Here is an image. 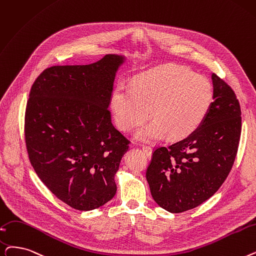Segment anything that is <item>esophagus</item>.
I'll list each match as a JSON object with an SVG mask.
<instances>
[{"mask_svg": "<svg viewBox=\"0 0 256 256\" xmlns=\"http://www.w3.org/2000/svg\"><path fill=\"white\" fill-rule=\"evenodd\" d=\"M142 150H143L144 154L148 156V157H150V156H152V148L150 146H142Z\"/></svg>", "mask_w": 256, "mask_h": 256, "instance_id": "obj_1", "label": "esophagus"}]
</instances>
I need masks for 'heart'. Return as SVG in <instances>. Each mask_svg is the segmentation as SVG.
<instances>
[{
  "label": "heart",
  "instance_id": "b5f03b06",
  "mask_svg": "<svg viewBox=\"0 0 256 256\" xmlns=\"http://www.w3.org/2000/svg\"><path fill=\"white\" fill-rule=\"evenodd\" d=\"M214 88L204 75L185 66L168 64L135 77L132 86L119 84L110 97L117 126L130 132L150 114L154 119L138 130L142 141L166 135L182 139L202 124L214 102Z\"/></svg>",
  "mask_w": 256,
  "mask_h": 256
}]
</instances>
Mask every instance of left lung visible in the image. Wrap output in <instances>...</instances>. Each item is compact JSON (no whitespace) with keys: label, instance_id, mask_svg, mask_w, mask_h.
Here are the masks:
<instances>
[{"label":"left lung","instance_id":"left-lung-1","mask_svg":"<svg viewBox=\"0 0 256 256\" xmlns=\"http://www.w3.org/2000/svg\"><path fill=\"white\" fill-rule=\"evenodd\" d=\"M214 102L192 134L152 152L146 170L152 198L172 214L192 209L212 196L234 163L242 132L234 91L212 73Z\"/></svg>","mask_w":256,"mask_h":256}]
</instances>
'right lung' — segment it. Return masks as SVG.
Listing matches in <instances>:
<instances>
[{
	"label": "right lung",
	"instance_id": "right-lung-1",
	"mask_svg": "<svg viewBox=\"0 0 256 256\" xmlns=\"http://www.w3.org/2000/svg\"><path fill=\"white\" fill-rule=\"evenodd\" d=\"M124 58L106 54L82 66H53L33 82L25 113L31 165L48 190L88 211L112 200L130 140L114 128L108 106Z\"/></svg>",
	"mask_w": 256,
	"mask_h": 256
}]
</instances>
